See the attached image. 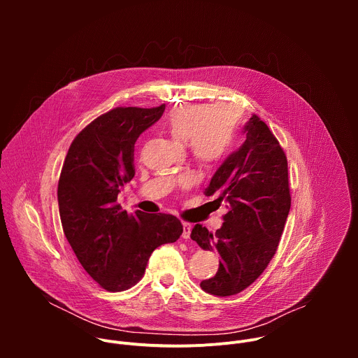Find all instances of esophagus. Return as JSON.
<instances>
[{"label": "esophagus", "instance_id": "esophagus-1", "mask_svg": "<svg viewBox=\"0 0 358 358\" xmlns=\"http://www.w3.org/2000/svg\"><path fill=\"white\" fill-rule=\"evenodd\" d=\"M191 229H192V225L189 222H182V238L184 239H189Z\"/></svg>", "mask_w": 358, "mask_h": 358}]
</instances>
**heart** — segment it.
Instances as JSON below:
<instances>
[{
    "label": "heart",
    "instance_id": "heart-1",
    "mask_svg": "<svg viewBox=\"0 0 358 358\" xmlns=\"http://www.w3.org/2000/svg\"><path fill=\"white\" fill-rule=\"evenodd\" d=\"M238 120L236 109L228 105H182L167 115L164 127L173 138L185 140L199 164L214 166L231 150Z\"/></svg>",
    "mask_w": 358,
    "mask_h": 358
}]
</instances>
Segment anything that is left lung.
<instances>
[{"label":"left lung","instance_id":"1","mask_svg":"<svg viewBox=\"0 0 358 358\" xmlns=\"http://www.w3.org/2000/svg\"><path fill=\"white\" fill-rule=\"evenodd\" d=\"M246 140L215 171L206 195L225 201L224 224L215 234L196 224L191 239L220 255L214 278L201 289L232 296L257 280L278 249L290 210L287 160L265 122L253 115L243 126Z\"/></svg>","mask_w":358,"mask_h":358}]
</instances>
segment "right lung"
Returning a JSON list of instances; mask_svg holds the SVG:
<instances>
[{
  "label": "right lung",
  "instance_id": "right-lung-1",
  "mask_svg": "<svg viewBox=\"0 0 358 358\" xmlns=\"http://www.w3.org/2000/svg\"><path fill=\"white\" fill-rule=\"evenodd\" d=\"M164 109L116 108L99 116L75 137L61 171L64 234L83 269L109 292L134 286L152 250L182 234L174 215H129L117 203L119 192L134 177V143Z\"/></svg>",
  "mask_w": 358,
  "mask_h": 358
}]
</instances>
